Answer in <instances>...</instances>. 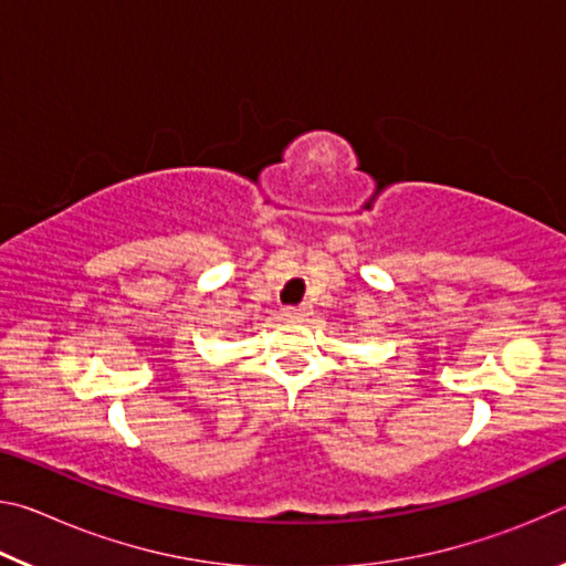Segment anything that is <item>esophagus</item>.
I'll return each instance as SVG.
<instances>
[{
  "instance_id": "obj_1",
  "label": "esophagus",
  "mask_w": 566,
  "mask_h": 566,
  "mask_svg": "<svg viewBox=\"0 0 566 566\" xmlns=\"http://www.w3.org/2000/svg\"><path fill=\"white\" fill-rule=\"evenodd\" d=\"M312 314V306H306V304H300V306H286L284 310V317L286 319H294V322H300V319H306Z\"/></svg>"
}]
</instances>
